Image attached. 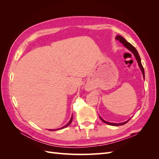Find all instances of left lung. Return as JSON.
Listing matches in <instances>:
<instances>
[{"mask_svg": "<svg viewBox=\"0 0 159 159\" xmlns=\"http://www.w3.org/2000/svg\"><path fill=\"white\" fill-rule=\"evenodd\" d=\"M116 40H117L121 42V43H123V44L125 46V47L127 48H128L129 50H131V51L133 53V54L134 55V56H135L136 59H137V60L139 66V67H140V68L141 69V71H142V72H143V75L144 78H145V71H144L143 66V65H142V64H141V61L140 56H139V53H138L137 50H136L135 48H134L132 44H130L129 42H128L124 38H123V37L121 36H119V35L117 36ZM100 119H102V121L103 123H107V124H108V125H113V126L123 125H125V124L127 123L129 121H125V122H124V123H109V122L105 121H104V120H103L102 117H100Z\"/></svg>", "mask_w": 159, "mask_h": 159, "instance_id": "8db88e82", "label": "left lung"}]
</instances>
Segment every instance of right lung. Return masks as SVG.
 <instances>
[{"mask_svg": "<svg viewBox=\"0 0 159 159\" xmlns=\"http://www.w3.org/2000/svg\"><path fill=\"white\" fill-rule=\"evenodd\" d=\"M72 119H73V116L71 117V119H70V121H69V123L67 124V125H66L65 126H64L63 127H61V128H60V129H56V130H59V129H63V128H65V127H68V125H70L71 124V121H72ZM49 131H56L55 129H49Z\"/></svg>", "mask_w": 159, "mask_h": 159, "instance_id": "1", "label": "right lung"}]
</instances>
